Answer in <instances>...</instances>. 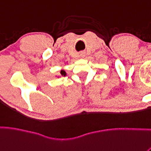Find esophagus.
<instances>
[{
    "label": "esophagus",
    "mask_w": 151,
    "mask_h": 151,
    "mask_svg": "<svg viewBox=\"0 0 151 151\" xmlns=\"http://www.w3.org/2000/svg\"><path fill=\"white\" fill-rule=\"evenodd\" d=\"M85 52H80V56H81V57H84L85 56Z\"/></svg>",
    "instance_id": "esophagus-1"
}]
</instances>
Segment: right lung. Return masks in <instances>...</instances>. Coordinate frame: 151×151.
I'll return each instance as SVG.
<instances>
[{
  "label": "right lung",
  "mask_w": 151,
  "mask_h": 151,
  "mask_svg": "<svg viewBox=\"0 0 151 151\" xmlns=\"http://www.w3.org/2000/svg\"><path fill=\"white\" fill-rule=\"evenodd\" d=\"M60 74H61V75H62V76H65V75H66L65 71H63V70H62V71H60Z\"/></svg>",
  "instance_id": "add662e5"
}]
</instances>
